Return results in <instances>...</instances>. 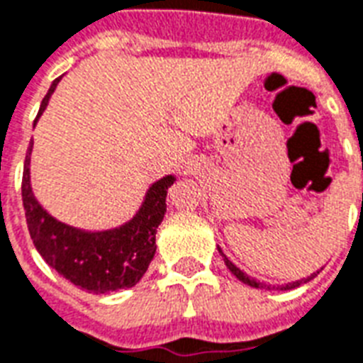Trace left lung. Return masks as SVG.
Masks as SVG:
<instances>
[{
  "label": "left lung",
  "mask_w": 363,
  "mask_h": 363,
  "mask_svg": "<svg viewBox=\"0 0 363 363\" xmlns=\"http://www.w3.org/2000/svg\"><path fill=\"white\" fill-rule=\"evenodd\" d=\"M218 253L223 255V259H225V264H226V267H228V270H230V272L234 274V276H236L238 280L243 281L245 286L257 287V289H280V291H287V289H295V287L303 286V284H306V281H311L312 278H314V276H316V274L320 272V270H318V272L311 274L308 278H303V280H297V281H289V284H281V286H268V284L257 281L255 278H251V276H247V274L243 272V270H240V268H238L236 264H234V262H232L230 259H228V257H226L225 253H223V251H220V247H218Z\"/></svg>",
  "instance_id": "obj_1"
}]
</instances>
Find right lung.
Masks as SVG:
<instances>
[{"instance_id":"1","label":"right lung","mask_w":363,"mask_h":363,"mask_svg":"<svg viewBox=\"0 0 363 363\" xmlns=\"http://www.w3.org/2000/svg\"><path fill=\"white\" fill-rule=\"evenodd\" d=\"M60 79L62 76L51 83L45 99L41 101L34 127L45 112ZM32 148L34 140H30L24 160L22 203L28 230L43 261L74 286L96 295L137 286L156 255V230L167 209V188L177 181L175 175H165L152 182L140 207L123 225L85 230L55 218L38 201L30 179Z\"/></svg>"}]
</instances>
